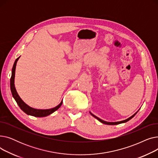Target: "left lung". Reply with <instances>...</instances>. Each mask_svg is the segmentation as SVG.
Segmentation results:
<instances>
[{
  "instance_id": "left-lung-1",
  "label": "left lung",
  "mask_w": 158,
  "mask_h": 158,
  "mask_svg": "<svg viewBox=\"0 0 158 158\" xmlns=\"http://www.w3.org/2000/svg\"><path fill=\"white\" fill-rule=\"evenodd\" d=\"M139 110H138V111H139ZM138 111H136L133 115H132L131 117H130L129 118H127V119H126V120H122V121H120V122H106V121H104V120H102V119H101V118H99L98 117H96L95 115H94L93 113H91V111H89V113L91 114V115H92L94 118H96L97 120H98L99 122H101V123H104V124H107V125H118V124L122 123H126V122H127V121L130 120L131 118H133V117H135V116L136 115V114L138 113Z\"/></svg>"
}]
</instances>
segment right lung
<instances>
[{
    "mask_svg": "<svg viewBox=\"0 0 158 158\" xmlns=\"http://www.w3.org/2000/svg\"><path fill=\"white\" fill-rule=\"evenodd\" d=\"M20 57H19L17 59L15 60L13 66V69H12V72H11V77L10 79V88H11L13 97L15 98V101L16 102V103H17L19 106L20 107V109L25 113H26L28 115L33 116V117H47V116L53 113L54 112H55L56 110H57L60 108L61 106L62 105L63 100L59 104H58L57 106L53 107V108L46 109V110H40V109L34 108V107H32L29 106V105H27V104H26L22 101V99L20 97L17 92H16L15 86V76L16 66V63H17L18 60H19Z\"/></svg>",
    "mask_w": 158,
    "mask_h": 158,
    "instance_id": "add662e5",
    "label": "right lung"
}]
</instances>
